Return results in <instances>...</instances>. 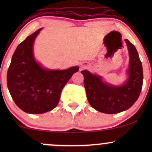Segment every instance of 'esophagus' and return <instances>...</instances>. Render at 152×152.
Masks as SVG:
<instances>
[{"label": "esophagus", "mask_w": 152, "mask_h": 152, "mask_svg": "<svg viewBox=\"0 0 152 152\" xmlns=\"http://www.w3.org/2000/svg\"><path fill=\"white\" fill-rule=\"evenodd\" d=\"M82 67H83V66H82Z\"/></svg>", "instance_id": "1"}]
</instances>
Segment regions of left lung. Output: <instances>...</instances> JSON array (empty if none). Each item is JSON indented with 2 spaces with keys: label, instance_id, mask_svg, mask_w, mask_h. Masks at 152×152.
<instances>
[{
  "label": "left lung",
  "instance_id": "1",
  "mask_svg": "<svg viewBox=\"0 0 152 152\" xmlns=\"http://www.w3.org/2000/svg\"><path fill=\"white\" fill-rule=\"evenodd\" d=\"M128 48L129 64L126 70L127 79L120 86L111 84L101 76L83 70V83L90 105L96 111L114 114L129 109L137 102L143 85L142 62L135 46L125 39Z\"/></svg>",
  "mask_w": 152,
  "mask_h": 152
}]
</instances>
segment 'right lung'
<instances>
[{"label":"right lung","mask_w":152,"mask_h":152,"mask_svg":"<svg viewBox=\"0 0 152 152\" xmlns=\"http://www.w3.org/2000/svg\"><path fill=\"white\" fill-rule=\"evenodd\" d=\"M41 29L18 45L7 73V86L15 104L33 114H43L58 105L64 86L79 70L78 66L65 70L46 69L36 60L34 43Z\"/></svg>","instance_id":"obj_1"}]
</instances>
